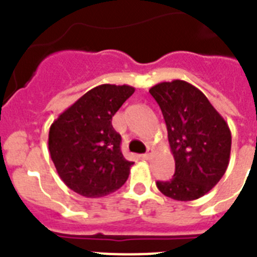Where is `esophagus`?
<instances>
[{
	"label": "esophagus",
	"instance_id": "obj_1",
	"mask_svg": "<svg viewBox=\"0 0 257 257\" xmlns=\"http://www.w3.org/2000/svg\"><path fill=\"white\" fill-rule=\"evenodd\" d=\"M152 152H153V149L149 148L148 151H147V153L143 154V156H142L143 160H149V158H151V156H152Z\"/></svg>",
	"mask_w": 257,
	"mask_h": 257
}]
</instances>
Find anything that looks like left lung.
Wrapping results in <instances>:
<instances>
[{
    "instance_id": "obj_1",
    "label": "left lung",
    "mask_w": 257,
    "mask_h": 257,
    "mask_svg": "<svg viewBox=\"0 0 257 257\" xmlns=\"http://www.w3.org/2000/svg\"><path fill=\"white\" fill-rule=\"evenodd\" d=\"M165 118L175 174L157 188L175 201H194L212 189L225 174L231 134L205 94L190 83L174 79L149 90Z\"/></svg>"
}]
</instances>
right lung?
Masks as SVG:
<instances>
[{
  "mask_svg": "<svg viewBox=\"0 0 257 257\" xmlns=\"http://www.w3.org/2000/svg\"><path fill=\"white\" fill-rule=\"evenodd\" d=\"M135 91L128 85L96 86L65 109L51 124L49 151L69 189L87 198L115 192L134 162L121 152V135L112 117Z\"/></svg>",
  "mask_w": 257,
  "mask_h": 257,
  "instance_id": "right-lung-1",
  "label": "right lung"
}]
</instances>
